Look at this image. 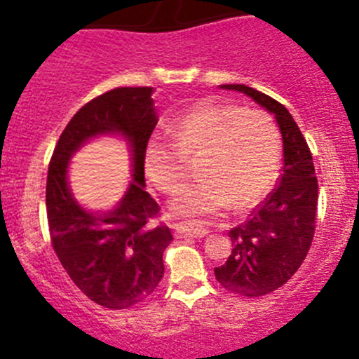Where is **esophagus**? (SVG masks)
<instances>
[{
	"mask_svg": "<svg viewBox=\"0 0 359 359\" xmlns=\"http://www.w3.org/2000/svg\"><path fill=\"white\" fill-rule=\"evenodd\" d=\"M175 233L177 236H205L208 235V228L196 222H179L175 224Z\"/></svg>",
	"mask_w": 359,
	"mask_h": 359,
	"instance_id": "1",
	"label": "esophagus"
}]
</instances>
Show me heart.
<instances>
[{
  "label": "heart",
  "mask_w": 359,
  "mask_h": 359,
  "mask_svg": "<svg viewBox=\"0 0 359 359\" xmlns=\"http://www.w3.org/2000/svg\"><path fill=\"white\" fill-rule=\"evenodd\" d=\"M170 142L152 138L144 152L147 179L166 194L180 189L198 159L203 179L184 187L172 203L182 217L212 215L229 207L256 205L277 179L279 128L259 109L207 102L168 126Z\"/></svg>",
  "instance_id": "1"
}]
</instances>
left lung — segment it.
I'll use <instances>...</instances> for the list:
<instances>
[{
  "instance_id": "obj_1",
  "label": "left lung",
  "mask_w": 359,
  "mask_h": 359,
  "mask_svg": "<svg viewBox=\"0 0 359 359\" xmlns=\"http://www.w3.org/2000/svg\"><path fill=\"white\" fill-rule=\"evenodd\" d=\"M222 87L245 93L272 112L283 133L279 184L245 222L229 229L233 250L224 264L214 268L217 283L229 293L264 297L284 286L309 254L318 217V177L307 140L283 103L243 83Z\"/></svg>"
}]
</instances>
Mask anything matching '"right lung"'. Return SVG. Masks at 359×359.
<instances>
[{"mask_svg":"<svg viewBox=\"0 0 359 359\" xmlns=\"http://www.w3.org/2000/svg\"><path fill=\"white\" fill-rule=\"evenodd\" d=\"M158 124L152 87H117L87 102L66 124L48 163L47 221L52 249L75 286L110 311L147 300L165 273L163 252L173 240L145 187L144 152ZM123 133L134 147V176L121 205L91 215L71 198L65 168L91 136Z\"/></svg>","mask_w":359,"mask_h":359,"instance_id":"1","label":"right lung"}]
</instances>
